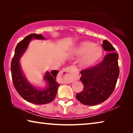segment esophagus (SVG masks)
<instances>
[{
	"label": "esophagus",
	"instance_id": "obj_1",
	"mask_svg": "<svg viewBox=\"0 0 133 133\" xmlns=\"http://www.w3.org/2000/svg\"><path fill=\"white\" fill-rule=\"evenodd\" d=\"M60 76L62 78L63 82L64 83H69L76 79L77 77L73 75V68L72 67H66L61 71Z\"/></svg>",
	"mask_w": 133,
	"mask_h": 133
}]
</instances>
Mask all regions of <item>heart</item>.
<instances>
[{
    "label": "heart",
    "mask_w": 133,
    "mask_h": 133,
    "mask_svg": "<svg viewBox=\"0 0 133 133\" xmlns=\"http://www.w3.org/2000/svg\"><path fill=\"white\" fill-rule=\"evenodd\" d=\"M76 54L82 56L80 64L83 67L91 66L98 60L102 55V49L100 46L89 41L83 42L76 50Z\"/></svg>",
    "instance_id": "1"
}]
</instances>
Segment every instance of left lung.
Returning a JSON list of instances; mask_svg holds the SVG:
<instances>
[{"label": "left lung", "instance_id": "obj_1", "mask_svg": "<svg viewBox=\"0 0 133 133\" xmlns=\"http://www.w3.org/2000/svg\"><path fill=\"white\" fill-rule=\"evenodd\" d=\"M102 46L110 52L102 62L81 72L83 89L76 97L85 105L94 106L106 101L115 90L119 76L118 55L115 52L116 49L107 40L103 41Z\"/></svg>", "mask_w": 133, "mask_h": 133}]
</instances>
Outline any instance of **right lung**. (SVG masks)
I'll return each mask as SVG.
<instances>
[{
  "instance_id": "add662e5",
  "label": "right lung",
  "mask_w": 133,
  "mask_h": 133,
  "mask_svg": "<svg viewBox=\"0 0 133 133\" xmlns=\"http://www.w3.org/2000/svg\"><path fill=\"white\" fill-rule=\"evenodd\" d=\"M32 38L44 39L41 34L32 33L20 41L15 48V55L11 62V78L16 91L25 101L36 104L49 103L54 100L59 84L56 81V76L58 72L54 70L51 72H46L44 79L47 82L48 87L43 90H38L28 82L21 69L19 59L27 48Z\"/></svg>"
}]
</instances>
